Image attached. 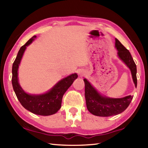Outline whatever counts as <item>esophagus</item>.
I'll list each match as a JSON object with an SVG mask.
<instances>
[{
  "mask_svg": "<svg viewBox=\"0 0 148 148\" xmlns=\"http://www.w3.org/2000/svg\"><path fill=\"white\" fill-rule=\"evenodd\" d=\"M78 74H79V75L80 76H83L84 74H85V72H84V71H79V72H78Z\"/></svg>",
  "mask_w": 148,
  "mask_h": 148,
  "instance_id": "34e87169",
  "label": "esophagus"
}]
</instances>
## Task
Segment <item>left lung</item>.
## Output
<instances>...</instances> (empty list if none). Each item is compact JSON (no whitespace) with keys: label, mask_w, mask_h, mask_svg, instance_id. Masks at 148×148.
Wrapping results in <instances>:
<instances>
[{"label":"left lung","mask_w":148,"mask_h":148,"mask_svg":"<svg viewBox=\"0 0 148 148\" xmlns=\"http://www.w3.org/2000/svg\"><path fill=\"white\" fill-rule=\"evenodd\" d=\"M115 40V46L118 51L119 57L130 69L135 86L137 87V67L132 56L130 51L118 39H116ZM84 82L85 85L84 95L87 109L93 115L107 117L120 114L128 108L133 99L134 96L131 95L121 99H111L103 97L97 92L86 79H84Z\"/></svg>","instance_id":"1"}]
</instances>
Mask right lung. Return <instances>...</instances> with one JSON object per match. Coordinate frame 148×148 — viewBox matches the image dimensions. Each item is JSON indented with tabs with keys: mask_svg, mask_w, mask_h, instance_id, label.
<instances>
[{
	"mask_svg": "<svg viewBox=\"0 0 148 148\" xmlns=\"http://www.w3.org/2000/svg\"><path fill=\"white\" fill-rule=\"evenodd\" d=\"M36 37V36L32 37L19 50L16 58L12 64V84L16 95L24 108L37 115L49 116L55 114L60 109L63 95L77 77V74H72L60 81L51 90L42 95H33L25 92L18 83V66L27 46Z\"/></svg>",
	"mask_w": 148,
	"mask_h": 148,
	"instance_id": "1",
	"label": "right lung"
}]
</instances>
